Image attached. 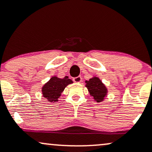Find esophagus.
Wrapping results in <instances>:
<instances>
[{
    "label": "esophagus",
    "mask_w": 152,
    "mask_h": 152,
    "mask_svg": "<svg viewBox=\"0 0 152 152\" xmlns=\"http://www.w3.org/2000/svg\"><path fill=\"white\" fill-rule=\"evenodd\" d=\"M81 80H82V78L80 76H77V77H74L73 78V81L76 82V83H80V82L81 81Z\"/></svg>",
    "instance_id": "1"
}]
</instances>
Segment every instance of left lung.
Returning a JSON list of instances; mask_svg holds the SVG:
<instances>
[{
	"instance_id": "8db88e82",
	"label": "left lung",
	"mask_w": 152,
	"mask_h": 152,
	"mask_svg": "<svg viewBox=\"0 0 152 152\" xmlns=\"http://www.w3.org/2000/svg\"><path fill=\"white\" fill-rule=\"evenodd\" d=\"M86 87L89 91L90 95L97 102H101L104 100L106 94V88L99 78L94 77L86 81Z\"/></svg>"
}]
</instances>
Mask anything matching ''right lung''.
I'll use <instances>...</instances> for the list:
<instances>
[{
    "label": "right lung",
    "instance_id": "1",
    "mask_svg": "<svg viewBox=\"0 0 152 152\" xmlns=\"http://www.w3.org/2000/svg\"><path fill=\"white\" fill-rule=\"evenodd\" d=\"M71 83L73 81L68 76H65L64 78L53 76L43 86V96L50 102H57L66 86Z\"/></svg>",
    "mask_w": 152,
    "mask_h": 152
}]
</instances>
